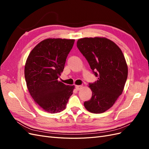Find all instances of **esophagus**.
<instances>
[{
    "instance_id": "34e87169",
    "label": "esophagus",
    "mask_w": 149,
    "mask_h": 149,
    "mask_svg": "<svg viewBox=\"0 0 149 149\" xmlns=\"http://www.w3.org/2000/svg\"><path fill=\"white\" fill-rule=\"evenodd\" d=\"M82 86H81V85H76V86H75V88H76V90H78V91H79V90H80L82 88Z\"/></svg>"
}]
</instances>
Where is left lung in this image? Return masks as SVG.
Wrapping results in <instances>:
<instances>
[{"instance_id": "left-lung-1", "label": "left lung", "mask_w": 149, "mask_h": 149, "mask_svg": "<svg viewBox=\"0 0 149 149\" xmlns=\"http://www.w3.org/2000/svg\"><path fill=\"white\" fill-rule=\"evenodd\" d=\"M77 47L97 77L96 81L89 83L92 97L84 102V107L93 113H102L123 91L128 74L124 56L116 43L106 38H81Z\"/></svg>"}]
</instances>
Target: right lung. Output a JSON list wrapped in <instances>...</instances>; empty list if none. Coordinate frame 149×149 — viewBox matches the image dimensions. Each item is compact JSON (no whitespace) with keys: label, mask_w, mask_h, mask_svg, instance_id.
<instances>
[{"label":"right lung","mask_w":149,"mask_h":149,"mask_svg":"<svg viewBox=\"0 0 149 149\" xmlns=\"http://www.w3.org/2000/svg\"><path fill=\"white\" fill-rule=\"evenodd\" d=\"M74 40L48 38L40 42L28 56L25 78L36 104L49 113L63 111L74 86L58 81Z\"/></svg>","instance_id":"right-lung-1"}]
</instances>
